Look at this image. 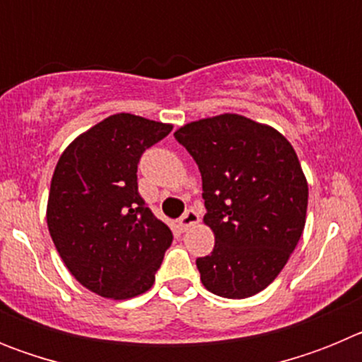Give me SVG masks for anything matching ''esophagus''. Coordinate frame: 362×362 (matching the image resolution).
<instances>
[{
	"mask_svg": "<svg viewBox=\"0 0 362 362\" xmlns=\"http://www.w3.org/2000/svg\"><path fill=\"white\" fill-rule=\"evenodd\" d=\"M197 223H199V214H197L194 209H188L183 216L179 217V225H181V228L183 230L190 228V226L197 225Z\"/></svg>",
	"mask_w": 362,
	"mask_h": 362,
	"instance_id": "1",
	"label": "esophagus"
}]
</instances>
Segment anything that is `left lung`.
Here are the masks:
<instances>
[{
  "label": "left lung",
  "mask_w": 362,
  "mask_h": 362,
  "mask_svg": "<svg viewBox=\"0 0 362 362\" xmlns=\"http://www.w3.org/2000/svg\"><path fill=\"white\" fill-rule=\"evenodd\" d=\"M174 137L197 163L216 245L196 264L204 288L245 299L279 276L306 221L308 183L288 139L238 114L194 121Z\"/></svg>",
  "instance_id": "obj_1"
}]
</instances>
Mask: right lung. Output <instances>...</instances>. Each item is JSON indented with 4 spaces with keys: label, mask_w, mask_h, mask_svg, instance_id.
<instances>
[{
    "label": "right lung",
    "mask_w": 362,
    "mask_h": 362,
    "mask_svg": "<svg viewBox=\"0 0 362 362\" xmlns=\"http://www.w3.org/2000/svg\"><path fill=\"white\" fill-rule=\"evenodd\" d=\"M170 130L114 114L76 137L57 161L47 204L50 238L70 274L98 296L145 293L172 245L170 228L137 192L143 152Z\"/></svg>",
    "instance_id": "obj_1"
}]
</instances>
